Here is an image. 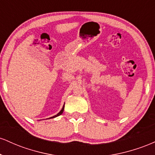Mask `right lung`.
<instances>
[{"label":"right lung","mask_w":155,"mask_h":155,"mask_svg":"<svg viewBox=\"0 0 155 155\" xmlns=\"http://www.w3.org/2000/svg\"><path fill=\"white\" fill-rule=\"evenodd\" d=\"M65 105V104H64ZM63 110H64V106H63V107L62 108V109H61V111H60L59 113L58 114H56V115H54V117H50V119L51 118H54V117H58V116H60V114H63Z\"/></svg>","instance_id":"1"}]
</instances>
